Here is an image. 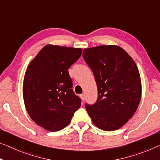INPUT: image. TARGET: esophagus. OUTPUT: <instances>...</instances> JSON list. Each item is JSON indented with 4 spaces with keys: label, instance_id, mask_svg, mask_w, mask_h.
<instances>
[{
    "label": "esophagus",
    "instance_id": "obj_1",
    "mask_svg": "<svg viewBox=\"0 0 160 160\" xmlns=\"http://www.w3.org/2000/svg\"><path fill=\"white\" fill-rule=\"evenodd\" d=\"M80 96V98H81V99H82V100H85V94H81Z\"/></svg>",
    "mask_w": 160,
    "mask_h": 160
}]
</instances>
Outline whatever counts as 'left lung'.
<instances>
[{"mask_svg":"<svg viewBox=\"0 0 160 160\" xmlns=\"http://www.w3.org/2000/svg\"><path fill=\"white\" fill-rule=\"evenodd\" d=\"M82 56L98 87L96 102L85 104L88 115L101 130H118L134 115L141 100L142 84L137 65L118 45L86 48Z\"/></svg>","mask_w":160,"mask_h":160,"instance_id":"1","label":"left lung"}]
</instances>
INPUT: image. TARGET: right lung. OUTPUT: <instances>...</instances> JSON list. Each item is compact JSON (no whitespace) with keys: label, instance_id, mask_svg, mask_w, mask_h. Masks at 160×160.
I'll list each match as a JSON object with an SVG mask.
<instances>
[{"label":"right lung","instance_id":"add662e5","mask_svg":"<svg viewBox=\"0 0 160 160\" xmlns=\"http://www.w3.org/2000/svg\"><path fill=\"white\" fill-rule=\"evenodd\" d=\"M81 54V48L47 45L27 68L22 85L25 108L32 120L45 130H62L80 107L68 69Z\"/></svg>","mask_w":160,"mask_h":160}]
</instances>
